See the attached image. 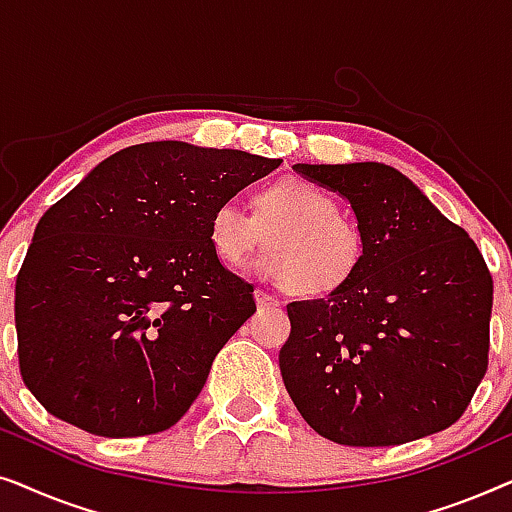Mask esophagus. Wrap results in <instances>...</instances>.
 <instances>
[{
    "instance_id": "1",
    "label": "esophagus",
    "mask_w": 512,
    "mask_h": 512,
    "mask_svg": "<svg viewBox=\"0 0 512 512\" xmlns=\"http://www.w3.org/2000/svg\"><path fill=\"white\" fill-rule=\"evenodd\" d=\"M256 305L261 307V310H277V307L282 303H279L275 296H268V293L256 291Z\"/></svg>"
}]
</instances>
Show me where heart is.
Here are the masks:
<instances>
[{"label": "heart", "mask_w": 512, "mask_h": 512, "mask_svg": "<svg viewBox=\"0 0 512 512\" xmlns=\"http://www.w3.org/2000/svg\"><path fill=\"white\" fill-rule=\"evenodd\" d=\"M263 240L270 247L254 261V272L303 296L342 289L361 270L368 247L363 228L340 214L338 200L298 177L258 188L254 214L223 200L209 216V244L223 265H242Z\"/></svg>", "instance_id": "1"}]
</instances>
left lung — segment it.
<instances>
[{
    "label": "left lung",
    "mask_w": 512,
    "mask_h": 512,
    "mask_svg": "<svg viewBox=\"0 0 512 512\" xmlns=\"http://www.w3.org/2000/svg\"><path fill=\"white\" fill-rule=\"evenodd\" d=\"M349 200L361 270L331 296L286 307L284 387L319 436L387 447L464 415L487 373L494 282L475 242L382 163L293 165Z\"/></svg>",
    "instance_id": "1"
}]
</instances>
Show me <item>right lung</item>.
I'll return each mask as SVG.
<instances>
[{
    "mask_svg": "<svg viewBox=\"0 0 512 512\" xmlns=\"http://www.w3.org/2000/svg\"><path fill=\"white\" fill-rule=\"evenodd\" d=\"M279 163L146 142L48 207L16 277V333L25 387L53 417L130 438L186 415L256 312L254 286L209 244V216Z\"/></svg>",
    "mask_w": 512,
    "mask_h": 512,
    "instance_id": "1",
    "label": "right lung"
}]
</instances>
